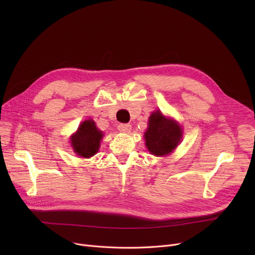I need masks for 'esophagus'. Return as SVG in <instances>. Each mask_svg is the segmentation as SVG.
<instances>
[{
    "instance_id": "34e87169",
    "label": "esophagus",
    "mask_w": 255,
    "mask_h": 255,
    "mask_svg": "<svg viewBox=\"0 0 255 255\" xmlns=\"http://www.w3.org/2000/svg\"><path fill=\"white\" fill-rule=\"evenodd\" d=\"M118 129L121 132H124V133H128L131 130V125L130 124H119Z\"/></svg>"
}]
</instances>
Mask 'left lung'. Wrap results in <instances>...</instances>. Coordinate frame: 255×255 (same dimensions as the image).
<instances>
[{"mask_svg": "<svg viewBox=\"0 0 255 255\" xmlns=\"http://www.w3.org/2000/svg\"><path fill=\"white\" fill-rule=\"evenodd\" d=\"M182 137L181 127L161 112L153 113L149 120L148 130L144 133L146 148L156 156H164L172 152Z\"/></svg>", "mask_w": 255, "mask_h": 255, "instance_id": "obj_1", "label": "left lung"}]
</instances>
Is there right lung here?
I'll return each mask as SVG.
<instances>
[{
  "mask_svg": "<svg viewBox=\"0 0 255 255\" xmlns=\"http://www.w3.org/2000/svg\"><path fill=\"white\" fill-rule=\"evenodd\" d=\"M102 136V132L97 129L94 121H85L80 124L77 132L71 137L74 152L84 158L94 156L99 150Z\"/></svg>",
  "mask_w": 255,
  "mask_h": 255,
  "instance_id": "add662e5",
  "label": "right lung"
}]
</instances>
